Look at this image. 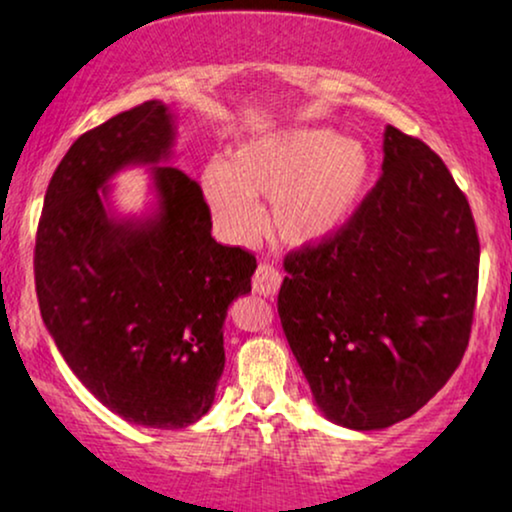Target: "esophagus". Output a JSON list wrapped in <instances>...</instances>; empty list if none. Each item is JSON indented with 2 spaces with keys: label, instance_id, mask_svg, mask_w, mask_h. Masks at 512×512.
Returning <instances> with one entry per match:
<instances>
[{
  "label": "esophagus",
  "instance_id": "obj_1",
  "mask_svg": "<svg viewBox=\"0 0 512 512\" xmlns=\"http://www.w3.org/2000/svg\"><path fill=\"white\" fill-rule=\"evenodd\" d=\"M281 286V274L279 269H274L272 264H260L255 276H252V291L260 293V296H274Z\"/></svg>",
  "mask_w": 512,
  "mask_h": 512
}]
</instances>
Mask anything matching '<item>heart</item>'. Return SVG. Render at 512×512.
<instances>
[{
  "label": "heart",
  "instance_id": "obj_1",
  "mask_svg": "<svg viewBox=\"0 0 512 512\" xmlns=\"http://www.w3.org/2000/svg\"><path fill=\"white\" fill-rule=\"evenodd\" d=\"M368 178L370 156L361 142L325 127H293L243 144L226 168H209L202 192L231 243H250L262 231V197L272 199L281 240L313 248L349 223Z\"/></svg>",
  "mask_w": 512,
  "mask_h": 512
}]
</instances>
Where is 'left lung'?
Masks as SVG:
<instances>
[{"label":"left lung","instance_id":"obj_1","mask_svg":"<svg viewBox=\"0 0 512 512\" xmlns=\"http://www.w3.org/2000/svg\"><path fill=\"white\" fill-rule=\"evenodd\" d=\"M284 269L281 327L334 424L378 431L409 419L460 366L477 301V226L421 139L387 125L383 175L356 214Z\"/></svg>","mask_w":512,"mask_h":512}]
</instances>
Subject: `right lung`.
Instances as JSON below:
<instances>
[{
	"instance_id": "1",
	"label": "right lung",
	"mask_w": 512,
	"mask_h": 512,
	"mask_svg": "<svg viewBox=\"0 0 512 512\" xmlns=\"http://www.w3.org/2000/svg\"><path fill=\"white\" fill-rule=\"evenodd\" d=\"M175 115L146 101L81 134L52 175L35 238V291L76 378L129 424L185 428L211 409L228 305L255 255L211 238L202 187L173 156ZM146 165L155 204L120 217L109 180Z\"/></svg>"
}]
</instances>
